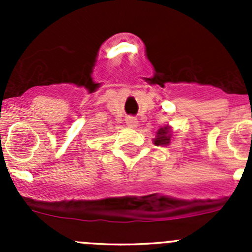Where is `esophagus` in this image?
<instances>
[{
  "label": "esophagus",
  "instance_id": "esophagus-1",
  "mask_svg": "<svg viewBox=\"0 0 252 252\" xmlns=\"http://www.w3.org/2000/svg\"><path fill=\"white\" fill-rule=\"evenodd\" d=\"M126 123L129 128H136V126H138V119L134 118V117H126Z\"/></svg>",
  "mask_w": 252,
  "mask_h": 252
}]
</instances>
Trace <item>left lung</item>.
I'll return each mask as SVG.
<instances>
[{"instance_id": "8db88e82", "label": "left lung", "mask_w": 252, "mask_h": 252, "mask_svg": "<svg viewBox=\"0 0 252 252\" xmlns=\"http://www.w3.org/2000/svg\"><path fill=\"white\" fill-rule=\"evenodd\" d=\"M172 140V126H164L157 130L156 138L154 139V144L156 146H168Z\"/></svg>"}]
</instances>
